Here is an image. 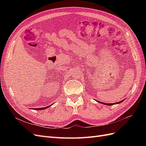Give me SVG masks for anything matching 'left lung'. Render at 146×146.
Segmentation results:
<instances>
[{"label": "left lung", "mask_w": 146, "mask_h": 146, "mask_svg": "<svg viewBox=\"0 0 146 146\" xmlns=\"http://www.w3.org/2000/svg\"><path fill=\"white\" fill-rule=\"evenodd\" d=\"M124 100H121V101H120V102H116V103H113V104H107V103H104V102H99V101H98V100H97V102H99V103H100V104H104V105H115V104H120V103H121V102H122Z\"/></svg>", "instance_id": "left-lung-1"}]
</instances>
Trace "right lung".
<instances>
[{"label": "right lung", "instance_id": "1", "mask_svg": "<svg viewBox=\"0 0 146 146\" xmlns=\"http://www.w3.org/2000/svg\"><path fill=\"white\" fill-rule=\"evenodd\" d=\"M50 106H51V105H49V106H48V107H44V108H35V110H44V109H46V108H48L50 107Z\"/></svg>", "mask_w": 146, "mask_h": 146}]
</instances>
